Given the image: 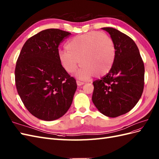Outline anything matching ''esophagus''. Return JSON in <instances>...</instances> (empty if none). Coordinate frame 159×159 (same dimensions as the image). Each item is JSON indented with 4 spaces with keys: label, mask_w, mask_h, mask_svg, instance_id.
<instances>
[{
    "label": "esophagus",
    "mask_w": 159,
    "mask_h": 159,
    "mask_svg": "<svg viewBox=\"0 0 159 159\" xmlns=\"http://www.w3.org/2000/svg\"><path fill=\"white\" fill-rule=\"evenodd\" d=\"M76 84L78 86H80V85H83L84 84V83L83 82H81V81H79V80H76Z\"/></svg>",
    "instance_id": "34e87169"
}]
</instances>
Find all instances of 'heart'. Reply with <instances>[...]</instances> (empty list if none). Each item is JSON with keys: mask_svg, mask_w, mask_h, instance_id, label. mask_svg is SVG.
Masks as SVG:
<instances>
[{"mask_svg": "<svg viewBox=\"0 0 159 159\" xmlns=\"http://www.w3.org/2000/svg\"><path fill=\"white\" fill-rule=\"evenodd\" d=\"M66 51L58 53V60L68 73H73L79 64L83 65L76 76L88 79L100 77L110 71L115 58V45L108 34L100 32L77 35L67 43Z\"/></svg>", "mask_w": 159, "mask_h": 159, "instance_id": "obj_1", "label": "heart"}]
</instances>
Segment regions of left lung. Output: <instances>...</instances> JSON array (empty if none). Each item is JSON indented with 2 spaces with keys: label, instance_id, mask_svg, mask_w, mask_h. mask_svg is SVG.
Here are the masks:
<instances>
[{
  "label": "left lung",
  "instance_id": "8db88e82",
  "mask_svg": "<svg viewBox=\"0 0 159 159\" xmlns=\"http://www.w3.org/2000/svg\"><path fill=\"white\" fill-rule=\"evenodd\" d=\"M102 29L110 34L114 41L115 58L110 71L93 83L92 100L102 114L115 118L129 112L141 97L144 66L132 39L111 27Z\"/></svg>",
  "mask_w": 159,
  "mask_h": 159
}]
</instances>
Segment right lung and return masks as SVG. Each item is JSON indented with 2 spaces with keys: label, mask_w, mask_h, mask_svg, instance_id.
Listing matches in <instances>:
<instances>
[{
  "label": "right lung",
  "mask_w": 159,
  "mask_h": 159,
  "mask_svg": "<svg viewBox=\"0 0 159 159\" xmlns=\"http://www.w3.org/2000/svg\"><path fill=\"white\" fill-rule=\"evenodd\" d=\"M71 33L57 29L39 32L26 40L15 67L17 92L30 114L43 120L59 119L70 108L76 80L58 60V45Z\"/></svg>",
  "instance_id": "add662e5"
}]
</instances>
